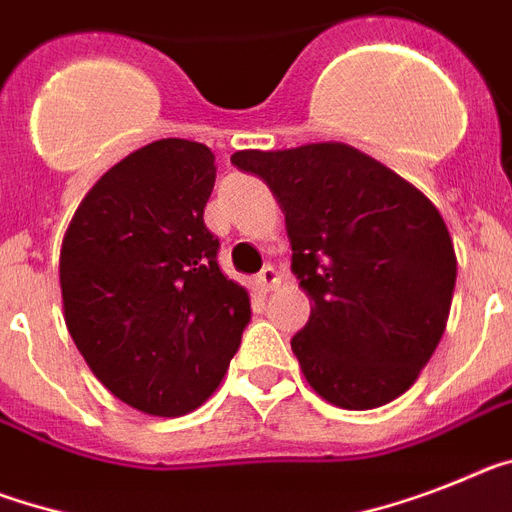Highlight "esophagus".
Segmentation results:
<instances>
[{
  "mask_svg": "<svg viewBox=\"0 0 512 512\" xmlns=\"http://www.w3.org/2000/svg\"><path fill=\"white\" fill-rule=\"evenodd\" d=\"M278 283H281V276H278V270L273 268V265H265V268L255 276L257 291H263V294H268V291L276 289Z\"/></svg>",
  "mask_w": 512,
  "mask_h": 512,
  "instance_id": "esophagus-1",
  "label": "esophagus"
}]
</instances>
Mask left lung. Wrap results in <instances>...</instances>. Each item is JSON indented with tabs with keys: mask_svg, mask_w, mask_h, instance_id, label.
<instances>
[{
	"mask_svg": "<svg viewBox=\"0 0 512 512\" xmlns=\"http://www.w3.org/2000/svg\"><path fill=\"white\" fill-rule=\"evenodd\" d=\"M286 216L291 270L312 312L294 338L317 395L377 409L411 388L435 354L455 289L440 210L403 176L343 143L239 150Z\"/></svg>",
	"mask_w": 512,
	"mask_h": 512,
	"instance_id": "obj_1",
	"label": "left lung"
}]
</instances>
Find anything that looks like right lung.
Returning <instances> with one entry per match:
<instances>
[{"label":"right lung","instance_id":"add662e5","mask_svg":"<svg viewBox=\"0 0 512 512\" xmlns=\"http://www.w3.org/2000/svg\"><path fill=\"white\" fill-rule=\"evenodd\" d=\"M213 184L208 145L156 140L93 184L64 234L67 330L106 390L143 414L208 401L252 317L203 221Z\"/></svg>","mask_w":512,"mask_h":512}]
</instances>
